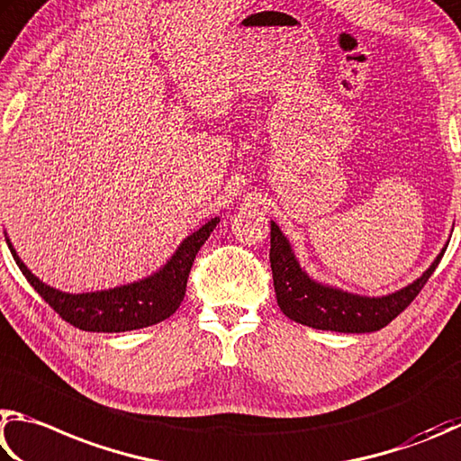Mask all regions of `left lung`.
Returning <instances> with one entry per match:
<instances>
[{"instance_id": "left-lung-1", "label": "left lung", "mask_w": 461, "mask_h": 461, "mask_svg": "<svg viewBox=\"0 0 461 461\" xmlns=\"http://www.w3.org/2000/svg\"><path fill=\"white\" fill-rule=\"evenodd\" d=\"M443 253L446 251L438 255V259L431 263V267L421 277L402 287L401 292L384 297H362L310 279L308 273L297 263L292 245L284 237V232L279 230L276 222H271L269 261L279 308L289 320L316 330L365 334L376 332V330L391 324L421 292L427 279L433 276L435 267L439 265Z\"/></svg>"}]
</instances>
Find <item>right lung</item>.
Masks as SVG:
<instances>
[{
    "instance_id": "1",
    "label": "right lung",
    "mask_w": 461,
    "mask_h": 461,
    "mask_svg": "<svg viewBox=\"0 0 461 461\" xmlns=\"http://www.w3.org/2000/svg\"><path fill=\"white\" fill-rule=\"evenodd\" d=\"M216 224L218 218H212L202 229L192 232L188 239H184L172 259L151 277L123 287L107 289V292L77 295L59 292L32 276V271L15 255L10 239L5 240L28 284L64 321L85 330V332H127V330H140L164 321L180 308L192 263Z\"/></svg>"
}]
</instances>
